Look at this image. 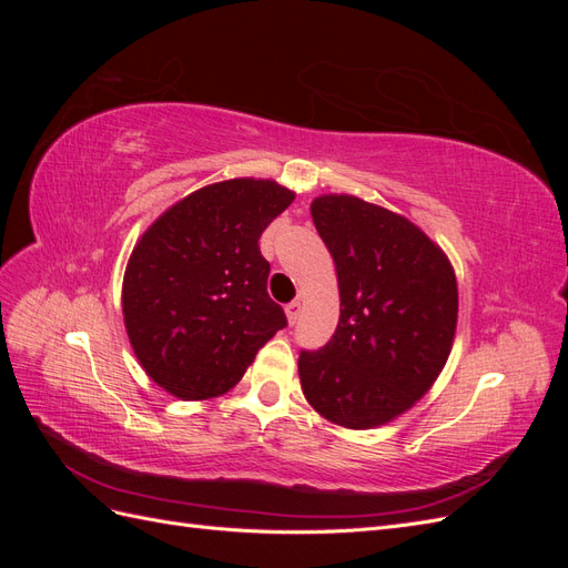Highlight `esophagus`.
Segmentation results:
<instances>
[{
	"instance_id": "esophagus-1",
	"label": "esophagus",
	"mask_w": 568,
	"mask_h": 568,
	"mask_svg": "<svg viewBox=\"0 0 568 568\" xmlns=\"http://www.w3.org/2000/svg\"><path fill=\"white\" fill-rule=\"evenodd\" d=\"M286 320H288V324H296L298 322V317H301V303L298 301H291L286 307Z\"/></svg>"
}]
</instances>
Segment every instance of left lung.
Returning a JSON list of instances; mask_svg holds the SVG:
<instances>
[{
    "label": "left lung",
    "instance_id": "left-lung-1",
    "mask_svg": "<svg viewBox=\"0 0 568 568\" xmlns=\"http://www.w3.org/2000/svg\"><path fill=\"white\" fill-rule=\"evenodd\" d=\"M311 213L336 263L341 317L326 346L301 351V386L324 419L382 426L415 405L448 363L455 272L417 225L382 205L326 194Z\"/></svg>",
    "mask_w": 568,
    "mask_h": 568
}]
</instances>
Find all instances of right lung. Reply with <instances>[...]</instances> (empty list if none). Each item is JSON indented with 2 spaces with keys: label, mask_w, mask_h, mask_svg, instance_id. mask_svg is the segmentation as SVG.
Segmentation results:
<instances>
[{
  "label": "right lung",
  "mask_w": 568,
  "mask_h": 568,
  "mask_svg": "<svg viewBox=\"0 0 568 568\" xmlns=\"http://www.w3.org/2000/svg\"><path fill=\"white\" fill-rule=\"evenodd\" d=\"M294 196L272 180L217 182L142 234L125 270L123 315L136 359L161 388L182 400L227 393L284 329L257 239Z\"/></svg>",
  "instance_id": "add662e5"
}]
</instances>
